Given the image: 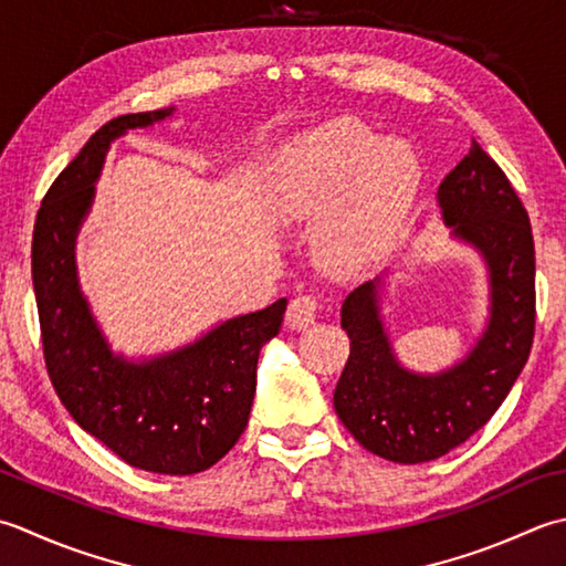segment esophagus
Masks as SVG:
<instances>
[{
  "label": "esophagus",
  "instance_id": "34e87169",
  "mask_svg": "<svg viewBox=\"0 0 566 566\" xmlns=\"http://www.w3.org/2000/svg\"><path fill=\"white\" fill-rule=\"evenodd\" d=\"M317 300L313 295H297L291 305H287L285 322L291 329H307L317 317Z\"/></svg>",
  "mask_w": 566,
  "mask_h": 566
}]
</instances>
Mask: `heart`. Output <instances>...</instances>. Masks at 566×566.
<instances>
[{"mask_svg": "<svg viewBox=\"0 0 566 566\" xmlns=\"http://www.w3.org/2000/svg\"><path fill=\"white\" fill-rule=\"evenodd\" d=\"M420 166L408 144L339 117L293 138L275 156L263 198L275 222H317L315 253L334 279H361L384 263L408 222Z\"/></svg>", "mask_w": 566, "mask_h": 566, "instance_id": "obj_1", "label": "heart"}]
</instances>
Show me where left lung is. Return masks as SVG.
Masks as SVG:
<instances>
[{"mask_svg": "<svg viewBox=\"0 0 566 566\" xmlns=\"http://www.w3.org/2000/svg\"><path fill=\"white\" fill-rule=\"evenodd\" d=\"M449 237L474 249L489 279V317L479 339L434 374L398 361L384 322L386 275L342 305L349 359L334 388V410L368 452L422 464L467 442L511 394L535 334V244L525 207L499 164L471 142L437 190Z\"/></svg>", "mask_w": 566, "mask_h": 566, "instance_id": "left-lung-1", "label": "left lung"}]
</instances>
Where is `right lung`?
Masks as SVG:
<instances>
[{"label":"right lung","instance_id":"add662e5","mask_svg":"<svg viewBox=\"0 0 566 566\" xmlns=\"http://www.w3.org/2000/svg\"><path fill=\"white\" fill-rule=\"evenodd\" d=\"M176 107L124 114L90 136L45 192L31 273L45 368L73 420L136 469L188 476L217 464L244 432L261 347L281 332L287 300L219 322L182 347L132 359L114 352L80 287L75 244L109 146Z\"/></svg>","mask_w":566,"mask_h":566}]
</instances>
